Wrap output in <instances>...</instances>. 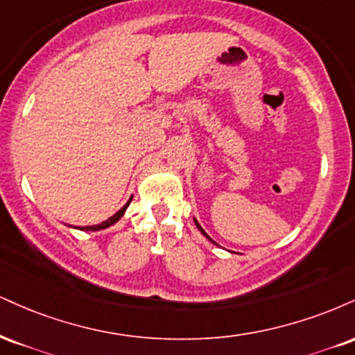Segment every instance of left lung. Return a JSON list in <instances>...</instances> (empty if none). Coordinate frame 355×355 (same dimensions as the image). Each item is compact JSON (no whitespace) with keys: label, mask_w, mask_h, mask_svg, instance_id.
I'll list each match as a JSON object with an SVG mask.
<instances>
[{"label":"left lung","mask_w":355,"mask_h":355,"mask_svg":"<svg viewBox=\"0 0 355 355\" xmlns=\"http://www.w3.org/2000/svg\"><path fill=\"white\" fill-rule=\"evenodd\" d=\"M195 225H196V228H198V230H200V232H202V233H203V236H207V238H208V240H210L211 243H215V241H213V240H211V238H210V236H208V234H207V233H205V230L202 228V226H200V223H198V221H196V220H195ZM215 245H216V243H215Z\"/></svg>","instance_id":"1"}]
</instances>
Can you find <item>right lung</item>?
Masks as SVG:
<instances>
[{"instance_id": "obj_1", "label": "right lung", "mask_w": 355, "mask_h": 355, "mask_svg": "<svg viewBox=\"0 0 355 355\" xmlns=\"http://www.w3.org/2000/svg\"><path fill=\"white\" fill-rule=\"evenodd\" d=\"M130 202H132V196H130V198H129V202H127L125 205H123V207H122L121 210H119L117 213H115V215L110 216L109 220L102 221V223H99V225H92V226H79L78 230H83V232H99V230H105V228H109V226H112L114 223H117V221L122 218V216H123V213H125L127 207H129Z\"/></svg>"}]
</instances>
